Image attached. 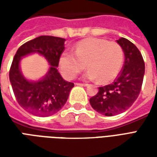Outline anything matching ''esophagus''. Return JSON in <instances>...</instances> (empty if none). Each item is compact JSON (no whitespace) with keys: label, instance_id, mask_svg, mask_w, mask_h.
<instances>
[{"label":"esophagus","instance_id":"esophagus-1","mask_svg":"<svg viewBox=\"0 0 157 157\" xmlns=\"http://www.w3.org/2000/svg\"><path fill=\"white\" fill-rule=\"evenodd\" d=\"M75 85L82 86H88V84H86V83H80V82H76V83H75Z\"/></svg>","mask_w":157,"mask_h":157}]
</instances>
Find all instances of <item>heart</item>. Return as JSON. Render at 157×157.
I'll list each match as a JSON object with an SVG mask.
<instances>
[{
    "mask_svg": "<svg viewBox=\"0 0 157 157\" xmlns=\"http://www.w3.org/2000/svg\"><path fill=\"white\" fill-rule=\"evenodd\" d=\"M124 63V51L116 42L98 38L79 41L75 53L64 52L59 57V67L67 79H74L83 71L87 64L89 70L85 77L109 83L118 75Z\"/></svg>",
    "mask_w": 157,
    "mask_h": 157,
    "instance_id": "heart-1",
    "label": "heart"
}]
</instances>
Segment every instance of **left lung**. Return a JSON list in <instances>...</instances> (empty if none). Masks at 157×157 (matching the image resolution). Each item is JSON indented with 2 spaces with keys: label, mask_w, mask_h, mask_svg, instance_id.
Returning a JSON list of instances; mask_svg holds the SVG:
<instances>
[{
  "label": "left lung",
  "mask_w": 157,
  "mask_h": 157,
  "mask_svg": "<svg viewBox=\"0 0 157 157\" xmlns=\"http://www.w3.org/2000/svg\"><path fill=\"white\" fill-rule=\"evenodd\" d=\"M117 43L124 53L121 72L112 84L99 87L90 98L92 109L105 116L116 115L131 107L140 92L145 74V62L138 48L124 38Z\"/></svg>",
  "instance_id": "1"
}]
</instances>
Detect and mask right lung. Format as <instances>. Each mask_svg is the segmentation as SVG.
Wrapping results in <instances>:
<instances>
[{
    "label": "right lung",
    "instance_id": "right-lung-1",
    "mask_svg": "<svg viewBox=\"0 0 157 157\" xmlns=\"http://www.w3.org/2000/svg\"><path fill=\"white\" fill-rule=\"evenodd\" d=\"M65 39L54 36H39L28 41L16 53L9 71L12 90L19 105L26 111L40 117L55 114L63 108L74 83L65 82L56 67L65 49ZM39 52L52 66L47 75L38 82H29L21 75L19 63L22 57Z\"/></svg>",
    "mask_w": 157,
    "mask_h": 157
}]
</instances>
